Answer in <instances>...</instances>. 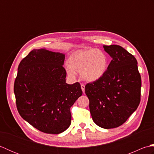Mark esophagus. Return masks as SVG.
Segmentation results:
<instances>
[{
    "mask_svg": "<svg viewBox=\"0 0 154 154\" xmlns=\"http://www.w3.org/2000/svg\"><path fill=\"white\" fill-rule=\"evenodd\" d=\"M81 89H82L83 92L85 93V86L84 84H81Z\"/></svg>",
    "mask_w": 154,
    "mask_h": 154,
    "instance_id": "1",
    "label": "esophagus"
}]
</instances>
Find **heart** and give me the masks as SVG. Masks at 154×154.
Here are the masks:
<instances>
[{
    "mask_svg": "<svg viewBox=\"0 0 154 154\" xmlns=\"http://www.w3.org/2000/svg\"><path fill=\"white\" fill-rule=\"evenodd\" d=\"M108 57L104 52L98 49L77 51L68 60L67 72L71 77L75 73H81L84 80L93 82L102 77L108 67Z\"/></svg>",
    "mask_w": 154,
    "mask_h": 154,
    "instance_id": "obj_1",
    "label": "heart"
}]
</instances>
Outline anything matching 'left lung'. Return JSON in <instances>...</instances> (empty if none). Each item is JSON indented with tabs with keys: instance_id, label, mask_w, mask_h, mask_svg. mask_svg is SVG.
I'll list each match as a JSON object with an SVG mask.
<instances>
[{
	"instance_id": "left-lung-1",
	"label": "left lung",
	"mask_w": 154,
	"mask_h": 154,
	"mask_svg": "<svg viewBox=\"0 0 154 154\" xmlns=\"http://www.w3.org/2000/svg\"><path fill=\"white\" fill-rule=\"evenodd\" d=\"M103 48L112 60L102 77L86 85L85 94L94 122L110 129L122 125L137 109L142 81L133 55L118 45Z\"/></svg>"
}]
</instances>
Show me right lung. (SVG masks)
Segmentation results:
<instances>
[{"mask_svg": "<svg viewBox=\"0 0 154 154\" xmlns=\"http://www.w3.org/2000/svg\"><path fill=\"white\" fill-rule=\"evenodd\" d=\"M65 55L33 50L20 61L14 92L20 115L40 131L52 134L70 126V108L82 95L79 83H65Z\"/></svg>", "mask_w": 154, "mask_h": 154, "instance_id": "obj_1", "label": "right lung"}]
</instances>
